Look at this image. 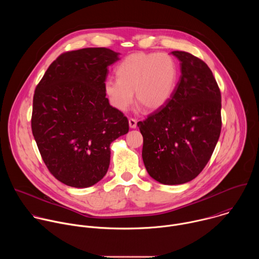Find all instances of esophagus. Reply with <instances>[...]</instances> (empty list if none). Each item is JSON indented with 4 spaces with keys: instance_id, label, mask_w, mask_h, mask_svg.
<instances>
[{
    "instance_id": "esophagus-1",
    "label": "esophagus",
    "mask_w": 259,
    "mask_h": 259,
    "mask_svg": "<svg viewBox=\"0 0 259 259\" xmlns=\"http://www.w3.org/2000/svg\"><path fill=\"white\" fill-rule=\"evenodd\" d=\"M129 126H130L131 129H135L136 126H137V121H136L135 119L130 118V119H129Z\"/></svg>"
}]
</instances>
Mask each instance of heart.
<instances>
[{
  "label": "heart",
  "instance_id": "obj_1",
  "mask_svg": "<svg viewBox=\"0 0 259 259\" xmlns=\"http://www.w3.org/2000/svg\"><path fill=\"white\" fill-rule=\"evenodd\" d=\"M118 80L108 79L104 92L115 108L126 112L133 102L145 110H157L172 96L177 81V66L165 53H133L116 69Z\"/></svg>",
  "mask_w": 259,
  "mask_h": 259
}]
</instances>
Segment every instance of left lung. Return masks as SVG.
Masks as SVG:
<instances>
[{
    "label": "left lung",
    "mask_w": 259,
    "mask_h": 259,
    "mask_svg": "<svg viewBox=\"0 0 259 259\" xmlns=\"http://www.w3.org/2000/svg\"><path fill=\"white\" fill-rule=\"evenodd\" d=\"M181 76L172 96L137 123L143 137L147 173L163 184L196 178L209 162L221 130V95L208 65L184 51H173Z\"/></svg>",
    "instance_id": "left-lung-1"
}]
</instances>
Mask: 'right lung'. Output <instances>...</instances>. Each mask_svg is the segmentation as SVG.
I'll return each mask as SVG.
<instances>
[{"label": "right lung", "instance_id": "1", "mask_svg": "<svg viewBox=\"0 0 259 259\" xmlns=\"http://www.w3.org/2000/svg\"><path fill=\"white\" fill-rule=\"evenodd\" d=\"M107 48L61 54L36 86L31 130L50 173L72 188H89L106 174L109 145L129 131L122 112L109 104L107 67L119 60Z\"/></svg>", "mask_w": 259, "mask_h": 259}]
</instances>
